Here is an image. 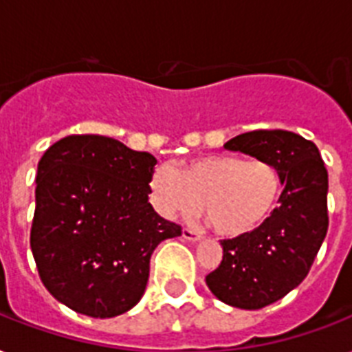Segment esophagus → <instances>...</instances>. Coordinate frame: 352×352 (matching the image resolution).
Here are the masks:
<instances>
[{
  "mask_svg": "<svg viewBox=\"0 0 352 352\" xmlns=\"http://www.w3.org/2000/svg\"><path fill=\"white\" fill-rule=\"evenodd\" d=\"M182 237L188 241H199L203 237V234L199 230H193V228H182Z\"/></svg>",
  "mask_w": 352,
  "mask_h": 352,
  "instance_id": "34e87169",
  "label": "esophagus"
}]
</instances>
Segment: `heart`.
Listing matches in <instances>:
<instances>
[{
    "instance_id": "obj_1",
    "label": "heart",
    "mask_w": 352,
    "mask_h": 352,
    "mask_svg": "<svg viewBox=\"0 0 352 352\" xmlns=\"http://www.w3.org/2000/svg\"><path fill=\"white\" fill-rule=\"evenodd\" d=\"M149 197L168 219H190L203 206L217 234L239 237L257 230L272 215L281 197V177L265 159L201 155L184 160L179 170L168 164L155 168Z\"/></svg>"
}]
</instances>
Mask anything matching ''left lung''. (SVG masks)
Instances as JSON below:
<instances>
[{
    "label": "left lung",
    "instance_id": "left-lung-1",
    "mask_svg": "<svg viewBox=\"0 0 352 352\" xmlns=\"http://www.w3.org/2000/svg\"><path fill=\"white\" fill-rule=\"evenodd\" d=\"M272 162L283 192L257 230L223 239V261L206 285L223 303L256 311L281 300L307 278L329 228V175L316 144L283 129H257L225 144Z\"/></svg>",
    "mask_w": 352,
    "mask_h": 352
}]
</instances>
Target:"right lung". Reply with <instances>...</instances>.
Masks as SVG:
<instances>
[{
	"label": "right lung",
	"mask_w": 352,
	"mask_h": 352,
	"mask_svg": "<svg viewBox=\"0 0 352 352\" xmlns=\"http://www.w3.org/2000/svg\"><path fill=\"white\" fill-rule=\"evenodd\" d=\"M151 153L102 135H69L38 162L30 248L45 289L91 318L142 298L151 254L181 226L148 203Z\"/></svg>",
	"instance_id": "1"
}]
</instances>
